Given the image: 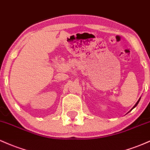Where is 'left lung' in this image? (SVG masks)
Segmentation results:
<instances>
[{
    "instance_id": "left-lung-1",
    "label": "left lung",
    "mask_w": 150,
    "mask_h": 150,
    "mask_svg": "<svg viewBox=\"0 0 150 150\" xmlns=\"http://www.w3.org/2000/svg\"><path fill=\"white\" fill-rule=\"evenodd\" d=\"M140 98H141V97H140V98H139V100H137V103H135V105H134V106H133V108H132V109H131V110H132V109H133V108H135L136 106H137V104H138V103H139V100H140Z\"/></svg>"
}]
</instances>
